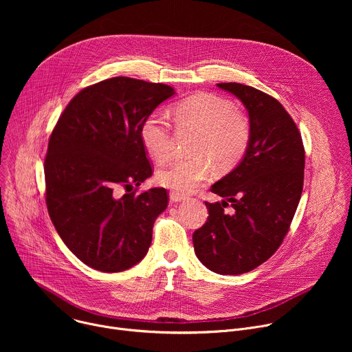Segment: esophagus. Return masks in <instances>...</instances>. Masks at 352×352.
<instances>
[{"mask_svg":"<svg viewBox=\"0 0 352 352\" xmlns=\"http://www.w3.org/2000/svg\"><path fill=\"white\" fill-rule=\"evenodd\" d=\"M186 199V196L185 195H182V193H178V192H171L170 193V200L171 202H182V200H185Z\"/></svg>","mask_w":352,"mask_h":352,"instance_id":"34e87169","label":"esophagus"}]
</instances>
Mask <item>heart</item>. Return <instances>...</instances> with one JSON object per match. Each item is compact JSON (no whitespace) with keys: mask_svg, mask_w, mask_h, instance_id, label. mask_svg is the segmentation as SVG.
<instances>
[{"mask_svg":"<svg viewBox=\"0 0 352 352\" xmlns=\"http://www.w3.org/2000/svg\"><path fill=\"white\" fill-rule=\"evenodd\" d=\"M179 128L197 132L190 153L193 157L173 160L157 171V182L178 193L195 190L210 175L208 160L217 170H230L243 157L249 139L248 117L228 100L210 94H192L171 110ZM140 142L150 157L163 163L171 153L170 126L160 113H152L140 125Z\"/></svg>","mask_w":352,"mask_h":352,"instance_id":"1","label":"heart"}]
</instances>
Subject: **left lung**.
Masks as SVG:
<instances>
[{"label":"left lung","instance_id":"obj_1","mask_svg":"<svg viewBox=\"0 0 352 352\" xmlns=\"http://www.w3.org/2000/svg\"><path fill=\"white\" fill-rule=\"evenodd\" d=\"M245 106L250 139L241 163L212 185L221 202L193 232L197 259L219 274H242L266 262L289 230L304 186L302 138L277 100L252 86L217 83Z\"/></svg>","mask_w":352,"mask_h":352}]
</instances>
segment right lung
<instances>
[{"label":"right lung","instance_id":"obj_1","mask_svg":"<svg viewBox=\"0 0 352 352\" xmlns=\"http://www.w3.org/2000/svg\"><path fill=\"white\" fill-rule=\"evenodd\" d=\"M173 94L163 83L126 76L102 80L71 100L50 136L44 160L48 214L71 252L98 272L139 263L168 205L164 188L139 195L131 189L153 173L140 125Z\"/></svg>","mask_w":352,"mask_h":352}]
</instances>
